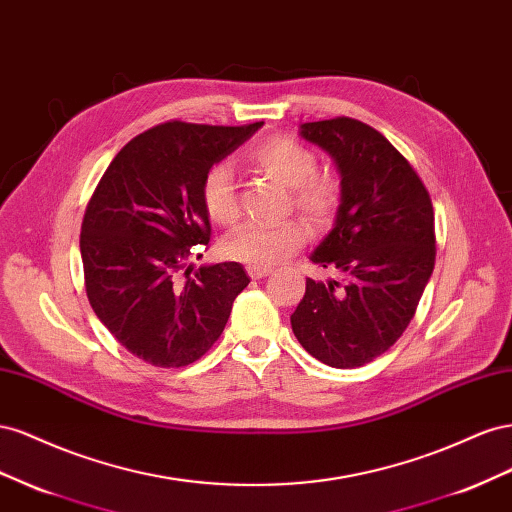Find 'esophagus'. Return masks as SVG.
Returning a JSON list of instances; mask_svg holds the SVG:
<instances>
[{
  "label": "esophagus",
  "mask_w": 512,
  "mask_h": 512,
  "mask_svg": "<svg viewBox=\"0 0 512 512\" xmlns=\"http://www.w3.org/2000/svg\"><path fill=\"white\" fill-rule=\"evenodd\" d=\"M246 272H248V276H251V279H264V276H270V274H272V268H264V266H248V268H246Z\"/></svg>",
  "instance_id": "esophagus-1"
}]
</instances>
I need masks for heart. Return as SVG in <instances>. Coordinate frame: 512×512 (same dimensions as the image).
<instances>
[{"mask_svg":"<svg viewBox=\"0 0 512 512\" xmlns=\"http://www.w3.org/2000/svg\"><path fill=\"white\" fill-rule=\"evenodd\" d=\"M251 163L268 178L291 191V203L315 227H326L339 212L343 186L334 173L317 171V156L311 148L289 139L270 137L248 154ZM201 206L216 225H233L240 218L236 182L227 165H214L201 180ZM306 227L300 221L276 225L248 223L233 231L223 242L229 259L251 266H274L289 257L306 240Z\"/></svg>","mask_w":512,"mask_h":512,"instance_id":"heart-1","label":"heart"}]
</instances>
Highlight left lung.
Masks as SVG:
<instances>
[{
    "mask_svg": "<svg viewBox=\"0 0 512 512\" xmlns=\"http://www.w3.org/2000/svg\"><path fill=\"white\" fill-rule=\"evenodd\" d=\"M300 137L332 156L343 197L332 231L311 253L313 264L339 279H306L291 330L319 362L356 369L397 343L431 279V197L401 152L369 124L306 122Z\"/></svg>",
    "mask_w": 512,
    "mask_h": 512,
    "instance_id": "left-lung-1",
    "label": "left lung"
}]
</instances>
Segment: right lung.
Returning a JSON list of instances; mask_svg holds the SVG:
<instances>
[{"label": "right lung", "mask_w": 512, "mask_h": 512, "mask_svg": "<svg viewBox=\"0 0 512 512\" xmlns=\"http://www.w3.org/2000/svg\"><path fill=\"white\" fill-rule=\"evenodd\" d=\"M261 126H154L124 145L87 203V300L113 337L154 367L178 369L206 354L251 283L238 261L193 270L188 257L210 242L203 175Z\"/></svg>", "instance_id": "obj_1"}]
</instances>
